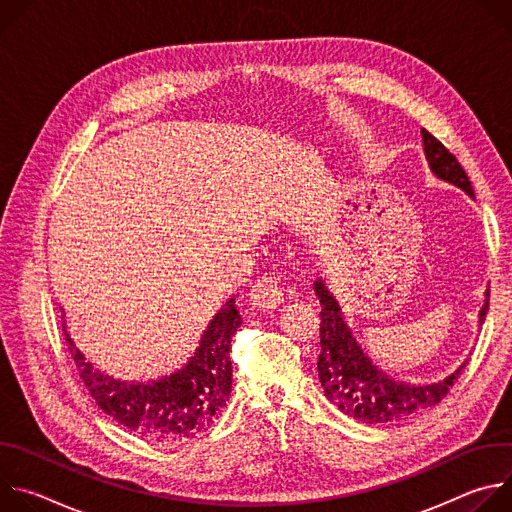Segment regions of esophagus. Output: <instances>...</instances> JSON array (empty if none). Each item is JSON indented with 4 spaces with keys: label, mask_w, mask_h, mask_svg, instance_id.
<instances>
[{
    "label": "esophagus",
    "mask_w": 512,
    "mask_h": 512,
    "mask_svg": "<svg viewBox=\"0 0 512 512\" xmlns=\"http://www.w3.org/2000/svg\"><path fill=\"white\" fill-rule=\"evenodd\" d=\"M249 302L261 310H275L277 306H281L283 291H281L279 279L271 277V275L259 277L249 291Z\"/></svg>",
    "instance_id": "obj_1"
}]
</instances>
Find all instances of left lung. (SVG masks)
<instances>
[{
	"label": "left lung",
	"mask_w": 512,
	"mask_h": 512,
	"mask_svg": "<svg viewBox=\"0 0 512 512\" xmlns=\"http://www.w3.org/2000/svg\"><path fill=\"white\" fill-rule=\"evenodd\" d=\"M423 150L431 172L474 198L472 184L446 145L435 139L429 131L421 129ZM314 291L320 300V356H318V377L324 395L342 413L362 423L385 425L405 421L423 409L440 403L454 383L460 379L468 360L444 381L431 385H409L395 381L381 369H377L371 358L362 352L350 328L346 326L340 306L328 291L322 279L314 283ZM490 289H486V302L480 310L478 324L482 326L488 312Z\"/></svg>",
	"instance_id": "left-lung-1"
}]
</instances>
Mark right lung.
Segmentation results:
<instances>
[{"label": "right lung", "mask_w": 512, "mask_h": 512, "mask_svg": "<svg viewBox=\"0 0 512 512\" xmlns=\"http://www.w3.org/2000/svg\"><path fill=\"white\" fill-rule=\"evenodd\" d=\"M243 318L231 298L218 312L184 369L152 383L115 381L93 369L72 344L62 324L68 352L89 395L111 419L158 444H182L208 431L229 401L233 387L231 338Z\"/></svg>", "instance_id": "right-lung-1"}]
</instances>
